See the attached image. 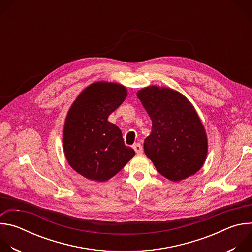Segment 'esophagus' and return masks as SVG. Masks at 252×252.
Wrapping results in <instances>:
<instances>
[{
  "instance_id": "1",
  "label": "esophagus",
  "mask_w": 252,
  "mask_h": 252,
  "mask_svg": "<svg viewBox=\"0 0 252 252\" xmlns=\"http://www.w3.org/2000/svg\"><path fill=\"white\" fill-rule=\"evenodd\" d=\"M132 149L134 150V152H135L136 154H141V153H142V147H141L140 143H138V142L134 143V145L132 146Z\"/></svg>"
}]
</instances>
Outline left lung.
<instances>
[{"label":"left lung","mask_w":252,"mask_h":252,"mask_svg":"<svg viewBox=\"0 0 252 252\" xmlns=\"http://www.w3.org/2000/svg\"><path fill=\"white\" fill-rule=\"evenodd\" d=\"M136 95L153 123L143 150L158 171L171 182L195 174L206 159L208 142L192 103L179 92L158 86Z\"/></svg>","instance_id":"obj_1"}]
</instances>
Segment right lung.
<instances>
[{"instance_id":"right-lung-1","label":"right lung","mask_w":252,"mask_h":252,"mask_svg":"<svg viewBox=\"0 0 252 252\" xmlns=\"http://www.w3.org/2000/svg\"><path fill=\"white\" fill-rule=\"evenodd\" d=\"M126 95L121 84L95 82L81 92L67 112L63 153L70 167L90 181H109L135 154L125 145L118 126L107 121Z\"/></svg>"}]
</instances>
